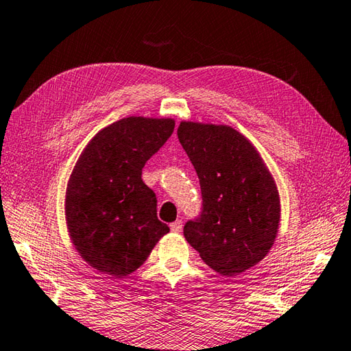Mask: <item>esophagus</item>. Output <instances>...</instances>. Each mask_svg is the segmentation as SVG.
I'll return each instance as SVG.
<instances>
[{
	"mask_svg": "<svg viewBox=\"0 0 351 351\" xmlns=\"http://www.w3.org/2000/svg\"><path fill=\"white\" fill-rule=\"evenodd\" d=\"M170 230L173 232H181L182 231V221H175L173 223H170Z\"/></svg>",
	"mask_w": 351,
	"mask_h": 351,
	"instance_id": "1",
	"label": "esophagus"
}]
</instances>
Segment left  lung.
I'll return each mask as SVG.
<instances>
[{
  "instance_id": "1",
  "label": "left lung",
  "mask_w": 351,
  "mask_h": 351,
  "mask_svg": "<svg viewBox=\"0 0 351 351\" xmlns=\"http://www.w3.org/2000/svg\"><path fill=\"white\" fill-rule=\"evenodd\" d=\"M178 138L197 173L204 213L185 240L213 271L242 274L276 242L281 207L276 180L256 146L234 128L182 120Z\"/></svg>"
}]
</instances>
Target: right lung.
Listing matches in <instances>:
<instances>
[{"label": "right lung", "instance_id": "right-lung-1", "mask_svg": "<svg viewBox=\"0 0 351 351\" xmlns=\"http://www.w3.org/2000/svg\"><path fill=\"white\" fill-rule=\"evenodd\" d=\"M173 129L170 117H125L100 129L75 161L65 190L68 236L99 272H135L170 231L141 171Z\"/></svg>", "mask_w": 351, "mask_h": 351}]
</instances>
